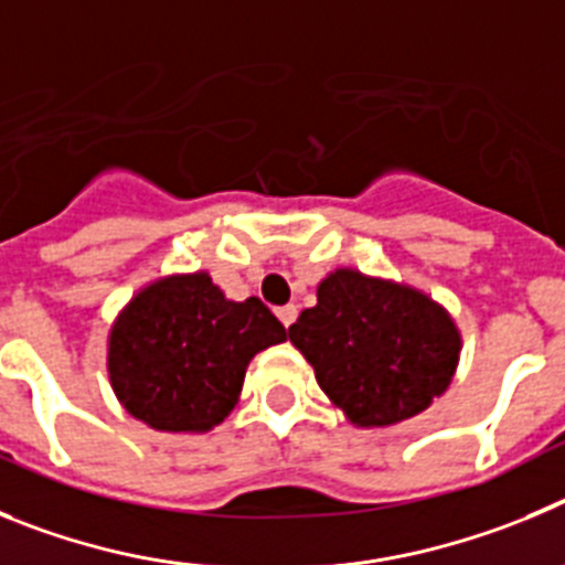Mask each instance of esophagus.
<instances>
[{"label":"esophagus","instance_id":"1","mask_svg":"<svg viewBox=\"0 0 565 565\" xmlns=\"http://www.w3.org/2000/svg\"><path fill=\"white\" fill-rule=\"evenodd\" d=\"M276 315H278V320H281L284 327L289 329L295 323V318H298V309H295L292 303H287V307H278Z\"/></svg>","mask_w":565,"mask_h":565}]
</instances>
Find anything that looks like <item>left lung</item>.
<instances>
[{
  "mask_svg": "<svg viewBox=\"0 0 565 565\" xmlns=\"http://www.w3.org/2000/svg\"><path fill=\"white\" fill-rule=\"evenodd\" d=\"M318 385L363 428L422 414L454 380L461 338L428 295L358 270H334L318 303L289 327Z\"/></svg>",
  "mask_w": 565,
  "mask_h": 565,
  "instance_id": "8db88e82",
  "label": "left lung"
}]
</instances>
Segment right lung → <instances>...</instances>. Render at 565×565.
I'll use <instances>...</instances> for the list:
<instances>
[{
    "label": "right lung",
    "instance_id": "obj_1",
    "mask_svg": "<svg viewBox=\"0 0 565 565\" xmlns=\"http://www.w3.org/2000/svg\"><path fill=\"white\" fill-rule=\"evenodd\" d=\"M287 340L258 298L227 301L207 273L154 281L109 334L111 388L157 430H211L238 403L247 363Z\"/></svg>",
    "mask_w": 565,
    "mask_h": 565
}]
</instances>
